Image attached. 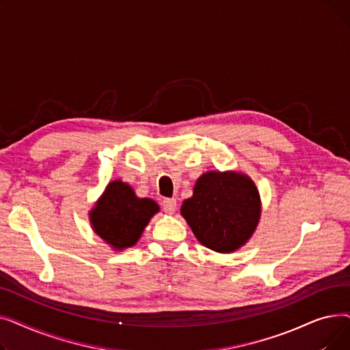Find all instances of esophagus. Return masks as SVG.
<instances>
[{"instance_id":"34e87169","label":"esophagus","mask_w":350,"mask_h":350,"mask_svg":"<svg viewBox=\"0 0 350 350\" xmlns=\"http://www.w3.org/2000/svg\"><path fill=\"white\" fill-rule=\"evenodd\" d=\"M161 206H163V210L165 213L173 214L176 211V208H177V201H176V198H164Z\"/></svg>"}]
</instances>
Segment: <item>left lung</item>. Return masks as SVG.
<instances>
[{
    "instance_id": "left-lung-1",
    "label": "left lung",
    "mask_w": 350,
    "mask_h": 350,
    "mask_svg": "<svg viewBox=\"0 0 350 350\" xmlns=\"http://www.w3.org/2000/svg\"><path fill=\"white\" fill-rule=\"evenodd\" d=\"M180 213L201 244L231 254L245 245L258 227L260 191L245 173L207 172L197 178Z\"/></svg>"
}]
</instances>
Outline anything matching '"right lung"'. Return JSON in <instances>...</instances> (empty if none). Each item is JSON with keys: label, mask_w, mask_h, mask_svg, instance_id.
Instances as JSON below:
<instances>
[{"label": "right lung", "mask_w": 350, "mask_h": 350, "mask_svg": "<svg viewBox=\"0 0 350 350\" xmlns=\"http://www.w3.org/2000/svg\"><path fill=\"white\" fill-rule=\"evenodd\" d=\"M160 211L152 198H140L131 185L113 180L89 211L92 230L113 251L136 245L152 217Z\"/></svg>", "instance_id": "add662e5"}]
</instances>
